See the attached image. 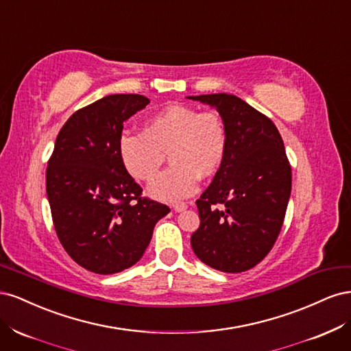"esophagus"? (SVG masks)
<instances>
[{
    "mask_svg": "<svg viewBox=\"0 0 351 351\" xmlns=\"http://www.w3.org/2000/svg\"><path fill=\"white\" fill-rule=\"evenodd\" d=\"M186 208H187L186 202H176V204H173V209L176 212H183Z\"/></svg>",
    "mask_w": 351,
    "mask_h": 351,
    "instance_id": "esophagus-1",
    "label": "esophagus"
}]
</instances>
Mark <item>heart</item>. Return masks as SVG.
Listing matches in <instances>:
<instances>
[{
	"mask_svg": "<svg viewBox=\"0 0 351 351\" xmlns=\"http://www.w3.org/2000/svg\"><path fill=\"white\" fill-rule=\"evenodd\" d=\"M228 151V130L217 111L183 104L167 105L147 117L142 133L123 132L117 143L120 162L134 180L149 183L168 154L171 167L147 189L158 200L174 202L193 195L199 177L218 173Z\"/></svg>",
	"mask_w": 351,
	"mask_h": 351,
	"instance_id": "obj_1",
	"label": "heart"
}]
</instances>
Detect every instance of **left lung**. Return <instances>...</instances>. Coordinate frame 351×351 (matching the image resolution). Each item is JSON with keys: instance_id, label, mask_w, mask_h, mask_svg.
I'll use <instances>...</instances> for the list:
<instances>
[{"instance_id": "8db88e82", "label": "left lung", "mask_w": 351, "mask_h": 351, "mask_svg": "<svg viewBox=\"0 0 351 351\" xmlns=\"http://www.w3.org/2000/svg\"><path fill=\"white\" fill-rule=\"evenodd\" d=\"M226 121L228 151L196 200L200 226L190 243L196 256L222 272L247 271L277 241L291 193V165L282 137L267 115L236 95L189 97Z\"/></svg>"}]
</instances>
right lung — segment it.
<instances>
[{
	"mask_svg": "<svg viewBox=\"0 0 351 351\" xmlns=\"http://www.w3.org/2000/svg\"><path fill=\"white\" fill-rule=\"evenodd\" d=\"M143 95H108L74 112L57 136L47 168V195L62 247L82 268L110 275L139 261L169 208L142 196L123 168V124L143 110Z\"/></svg>",
	"mask_w": 351,
	"mask_h": 351,
	"instance_id": "obj_1",
	"label": "right lung"
}]
</instances>
